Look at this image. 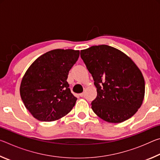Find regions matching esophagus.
I'll return each mask as SVG.
<instances>
[{
  "label": "esophagus",
  "mask_w": 160,
  "mask_h": 160,
  "mask_svg": "<svg viewBox=\"0 0 160 160\" xmlns=\"http://www.w3.org/2000/svg\"><path fill=\"white\" fill-rule=\"evenodd\" d=\"M84 94H84V92L80 93V96L81 97H84Z\"/></svg>",
  "instance_id": "esophagus-1"
}]
</instances>
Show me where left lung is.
Instances as JSON below:
<instances>
[{"label": "left lung", "mask_w": 160, "mask_h": 160, "mask_svg": "<svg viewBox=\"0 0 160 160\" xmlns=\"http://www.w3.org/2000/svg\"><path fill=\"white\" fill-rule=\"evenodd\" d=\"M80 56L97 88V97L91 103L93 112L109 123H121L132 117L145 95L144 78L134 62L107 45L82 50Z\"/></svg>", "instance_id": "1"}]
</instances>
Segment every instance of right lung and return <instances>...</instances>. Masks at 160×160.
I'll return each mask as SVG.
<instances>
[{"label": "right lung", "mask_w": 160, "mask_h": 160, "mask_svg": "<svg viewBox=\"0 0 160 160\" xmlns=\"http://www.w3.org/2000/svg\"><path fill=\"white\" fill-rule=\"evenodd\" d=\"M79 56V51L52 50L39 56L27 70L21 82L20 96L37 120H58L75 106L77 98L70 92L67 78Z\"/></svg>", "instance_id": "add662e5"}]
</instances>
